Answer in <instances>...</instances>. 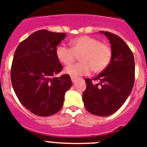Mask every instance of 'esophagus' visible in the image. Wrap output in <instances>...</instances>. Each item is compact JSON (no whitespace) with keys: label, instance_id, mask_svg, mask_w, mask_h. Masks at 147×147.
<instances>
[{"label":"esophagus","instance_id":"34e87169","mask_svg":"<svg viewBox=\"0 0 147 147\" xmlns=\"http://www.w3.org/2000/svg\"><path fill=\"white\" fill-rule=\"evenodd\" d=\"M71 82H76V80H77V78H74V77H71Z\"/></svg>","mask_w":147,"mask_h":147}]
</instances>
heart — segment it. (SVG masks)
I'll return each instance as SVG.
<instances>
[{
  "label": "heart",
  "instance_id": "b5f03b06",
  "mask_svg": "<svg viewBox=\"0 0 147 147\" xmlns=\"http://www.w3.org/2000/svg\"><path fill=\"white\" fill-rule=\"evenodd\" d=\"M70 45L71 49L59 45L55 55L58 60L65 65H70L79 57L80 62L65 69V72L71 77L88 75L91 71L95 74L100 73L112 60L113 51L110 46L93 37H77L70 41Z\"/></svg>",
  "mask_w": 147,
  "mask_h": 147
}]
</instances>
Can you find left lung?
<instances>
[{
	"label": "left lung",
	"mask_w": 147,
	"mask_h": 147,
	"mask_svg": "<svg viewBox=\"0 0 147 147\" xmlns=\"http://www.w3.org/2000/svg\"><path fill=\"white\" fill-rule=\"evenodd\" d=\"M109 38L113 51L109 66L92 78H86L82 94L84 105L90 113L99 116L113 114L129 96L135 78L133 54L125 41L115 34L100 31Z\"/></svg>",
	"instance_id": "obj_1"
}]
</instances>
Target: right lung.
Instances as JSON below:
<instances>
[{
  "label": "right lung",
  "instance_id": "add662e5",
  "mask_svg": "<svg viewBox=\"0 0 147 147\" xmlns=\"http://www.w3.org/2000/svg\"><path fill=\"white\" fill-rule=\"evenodd\" d=\"M65 36V33L39 30L21 41L14 52L12 86L20 102L37 116L58 113L72 85L68 74L55 77L62 70L56 49Z\"/></svg>",
  "mask_w": 147,
  "mask_h": 147
}]
</instances>
